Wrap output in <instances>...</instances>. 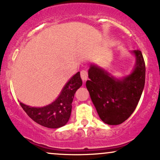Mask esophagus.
Segmentation results:
<instances>
[{"label": "esophagus", "instance_id": "obj_1", "mask_svg": "<svg viewBox=\"0 0 160 160\" xmlns=\"http://www.w3.org/2000/svg\"><path fill=\"white\" fill-rule=\"evenodd\" d=\"M80 77H81L82 80L83 81H86L87 80V78H88V73H87V70H81V72H80Z\"/></svg>", "mask_w": 160, "mask_h": 160}]
</instances>
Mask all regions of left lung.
<instances>
[{"instance_id": "8db88e82", "label": "left lung", "mask_w": 160, "mask_h": 160, "mask_svg": "<svg viewBox=\"0 0 160 160\" xmlns=\"http://www.w3.org/2000/svg\"><path fill=\"white\" fill-rule=\"evenodd\" d=\"M135 66L129 75L117 78L98 65L91 63L86 87L102 122L119 125L133 112L145 85L146 67L140 50H131Z\"/></svg>"}]
</instances>
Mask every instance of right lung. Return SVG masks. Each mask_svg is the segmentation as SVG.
<instances>
[{
  "label": "right lung",
  "mask_w": 160,
  "mask_h": 160,
  "mask_svg": "<svg viewBox=\"0 0 160 160\" xmlns=\"http://www.w3.org/2000/svg\"><path fill=\"white\" fill-rule=\"evenodd\" d=\"M83 84L77 72L64 85L58 98L41 107H30L20 102L23 110L34 122L48 128L57 129L66 125L70 117L74 94Z\"/></svg>",
  "instance_id": "right-lung-1"
}]
</instances>
